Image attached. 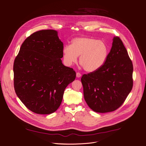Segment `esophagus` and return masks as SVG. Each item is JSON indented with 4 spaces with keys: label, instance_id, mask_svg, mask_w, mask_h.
Returning a JSON list of instances; mask_svg holds the SVG:
<instances>
[{
    "label": "esophagus",
    "instance_id": "esophagus-1",
    "mask_svg": "<svg viewBox=\"0 0 146 146\" xmlns=\"http://www.w3.org/2000/svg\"><path fill=\"white\" fill-rule=\"evenodd\" d=\"M76 77H78V78L81 77V74L80 73H79V72H77V73H76Z\"/></svg>",
    "mask_w": 146,
    "mask_h": 146
}]
</instances>
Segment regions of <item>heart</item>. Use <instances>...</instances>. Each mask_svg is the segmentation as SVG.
I'll return each instance as SVG.
<instances>
[{
  "instance_id": "heart-1",
  "label": "heart",
  "mask_w": 146,
  "mask_h": 146,
  "mask_svg": "<svg viewBox=\"0 0 146 146\" xmlns=\"http://www.w3.org/2000/svg\"><path fill=\"white\" fill-rule=\"evenodd\" d=\"M66 64L71 65L77 61L86 72H93L101 68L106 61L108 47L104 42L92 37L80 36L72 39L70 45L63 49Z\"/></svg>"
}]
</instances>
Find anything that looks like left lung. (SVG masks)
Instances as JSON below:
<instances>
[{"label": "left lung", "instance_id": "8db88e82", "mask_svg": "<svg viewBox=\"0 0 146 146\" xmlns=\"http://www.w3.org/2000/svg\"><path fill=\"white\" fill-rule=\"evenodd\" d=\"M132 62L122 40L114 37L103 65L81 78L84 99L89 108L98 113L119 108L132 90Z\"/></svg>", "mask_w": 146, "mask_h": 146}]
</instances>
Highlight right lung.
Listing matches in <instances>:
<instances>
[{"label": "right lung", "instance_id": "right-lung-1", "mask_svg": "<svg viewBox=\"0 0 146 146\" xmlns=\"http://www.w3.org/2000/svg\"><path fill=\"white\" fill-rule=\"evenodd\" d=\"M63 45L57 31H38L25 40L14 60L15 93L35 113L47 115L56 111L65 88L76 78L73 69L62 63Z\"/></svg>", "mask_w": 146, "mask_h": 146}]
</instances>
